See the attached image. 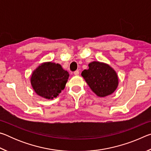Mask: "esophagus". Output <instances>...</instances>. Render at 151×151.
I'll return each mask as SVG.
<instances>
[{"label":"esophagus","instance_id":"1","mask_svg":"<svg viewBox=\"0 0 151 151\" xmlns=\"http://www.w3.org/2000/svg\"><path fill=\"white\" fill-rule=\"evenodd\" d=\"M74 75H75V76H78V75H79V70H76L75 73H74Z\"/></svg>","mask_w":151,"mask_h":151}]
</instances>
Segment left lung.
I'll return each instance as SVG.
<instances>
[{
  "instance_id": "obj_1",
  "label": "left lung",
  "mask_w": 151,
  "mask_h": 151,
  "mask_svg": "<svg viewBox=\"0 0 151 151\" xmlns=\"http://www.w3.org/2000/svg\"><path fill=\"white\" fill-rule=\"evenodd\" d=\"M81 75L89 87L99 97L111 95L119 86V76L114 68L108 64L93 61L88 64V69Z\"/></svg>"
}]
</instances>
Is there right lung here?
I'll return each instance as SVG.
<instances>
[{
    "label": "right lung",
    "mask_w": 151,
    "mask_h": 151,
    "mask_svg": "<svg viewBox=\"0 0 151 151\" xmlns=\"http://www.w3.org/2000/svg\"><path fill=\"white\" fill-rule=\"evenodd\" d=\"M68 77L69 74L59 64L45 62L33 70L30 81L36 94L51 100L64 90Z\"/></svg>",
    "instance_id": "right-lung-1"
}]
</instances>
